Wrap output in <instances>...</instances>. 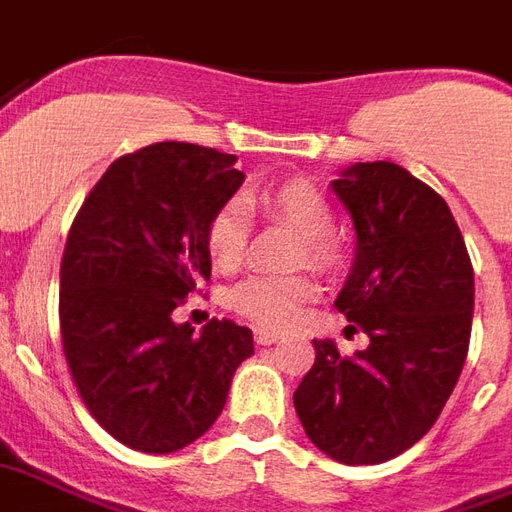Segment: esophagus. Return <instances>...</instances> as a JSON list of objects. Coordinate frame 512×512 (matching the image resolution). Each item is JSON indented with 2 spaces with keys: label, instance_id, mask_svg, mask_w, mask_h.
Listing matches in <instances>:
<instances>
[{
  "label": "esophagus",
  "instance_id": "1",
  "mask_svg": "<svg viewBox=\"0 0 512 512\" xmlns=\"http://www.w3.org/2000/svg\"><path fill=\"white\" fill-rule=\"evenodd\" d=\"M253 338H256V343H259V346H270V343H275L278 341V338H281V335L278 333H272V330H253Z\"/></svg>",
  "mask_w": 512,
  "mask_h": 512
}]
</instances>
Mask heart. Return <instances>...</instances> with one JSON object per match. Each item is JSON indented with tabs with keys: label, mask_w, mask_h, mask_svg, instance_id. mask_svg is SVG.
I'll use <instances>...</instances> for the list:
<instances>
[{
	"label": "heart",
	"mask_w": 512,
	"mask_h": 512,
	"mask_svg": "<svg viewBox=\"0 0 512 512\" xmlns=\"http://www.w3.org/2000/svg\"><path fill=\"white\" fill-rule=\"evenodd\" d=\"M253 204L270 220H283L302 234L300 264L316 270H333L341 261V245L335 240V207L319 185L308 179H286L281 185L253 193ZM251 218L240 199L223 201L204 226V245L212 264L223 272L237 270L248 253ZM316 297V286L305 275H251L234 286L229 302L242 319L281 330L302 313Z\"/></svg>",
	"instance_id": "obj_1"
}]
</instances>
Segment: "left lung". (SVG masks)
<instances>
[{
    "label": "left lung",
    "instance_id": "obj_1",
    "mask_svg": "<svg viewBox=\"0 0 512 512\" xmlns=\"http://www.w3.org/2000/svg\"><path fill=\"white\" fill-rule=\"evenodd\" d=\"M333 190L357 231L335 308L371 343L343 357L333 341H313L294 409L322 453L382 464L420 442L453 393L469 352L475 272L447 201L401 166L354 163Z\"/></svg>",
    "mask_w": 512,
    "mask_h": 512
}]
</instances>
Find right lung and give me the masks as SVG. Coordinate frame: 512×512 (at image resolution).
<instances>
[{
    "instance_id": "add662e5",
    "label": "right lung",
    "mask_w": 512,
    "mask_h": 512,
    "mask_svg": "<svg viewBox=\"0 0 512 512\" xmlns=\"http://www.w3.org/2000/svg\"><path fill=\"white\" fill-rule=\"evenodd\" d=\"M237 158L160 141L117 158L89 190L59 267L62 352L81 401L122 445L174 453L223 412L253 335L171 316L210 281L204 226L242 185Z\"/></svg>"
}]
</instances>
